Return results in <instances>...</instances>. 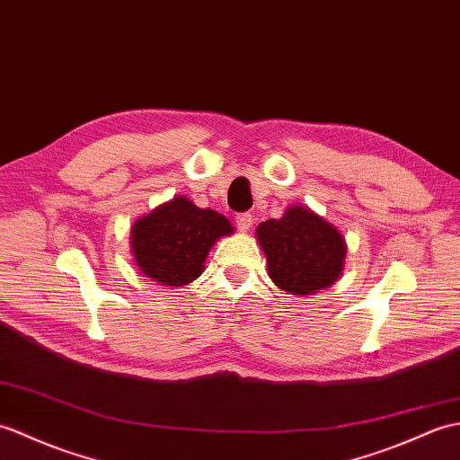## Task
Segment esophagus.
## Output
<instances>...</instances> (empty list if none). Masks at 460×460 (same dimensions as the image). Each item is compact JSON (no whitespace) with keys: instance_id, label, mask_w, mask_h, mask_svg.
<instances>
[{"instance_id":"34e87169","label":"esophagus","mask_w":460,"mask_h":460,"mask_svg":"<svg viewBox=\"0 0 460 460\" xmlns=\"http://www.w3.org/2000/svg\"><path fill=\"white\" fill-rule=\"evenodd\" d=\"M234 221H237V227H239L241 233H247L252 227V216H251L249 211L239 213V216L234 217Z\"/></svg>"}]
</instances>
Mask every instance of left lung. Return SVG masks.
I'll use <instances>...</instances> for the list:
<instances>
[{"instance_id":"8db88e82","label":"left lung","mask_w":460,"mask_h":460,"mask_svg":"<svg viewBox=\"0 0 460 460\" xmlns=\"http://www.w3.org/2000/svg\"><path fill=\"white\" fill-rule=\"evenodd\" d=\"M256 241L266 254L272 282L294 296L323 290L343 272V234L309 208L292 206L280 219L262 221Z\"/></svg>"}]
</instances>
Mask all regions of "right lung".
<instances>
[{
	"mask_svg": "<svg viewBox=\"0 0 460 460\" xmlns=\"http://www.w3.org/2000/svg\"><path fill=\"white\" fill-rule=\"evenodd\" d=\"M231 233L233 227L226 216L176 196L135 221L131 249L145 276L160 286L180 288L204 272L213 243Z\"/></svg>",
	"mask_w": 460,
	"mask_h": 460,
	"instance_id": "1",
	"label": "right lung"
}]
</instances>
